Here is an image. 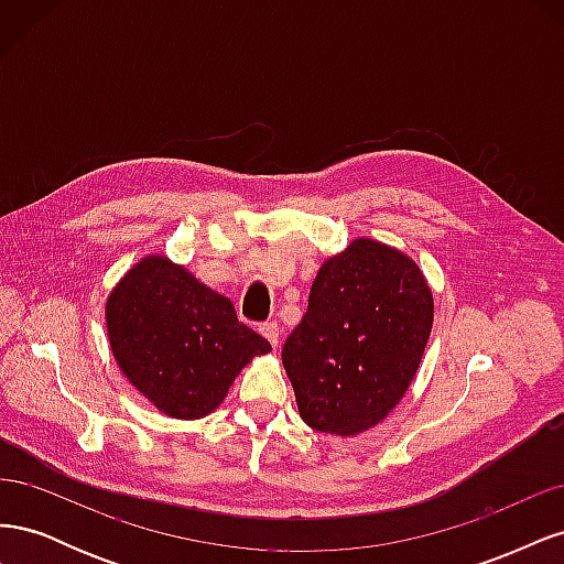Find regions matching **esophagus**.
<instances>
[{
	"mask_svg": "<svg viewBox=\"0 0 564 564\" xmlns=\"http://www.w3.org/2000/svg\"><path fill=\"white\" fill-rule=\"evenodd\" d=\"M259 332L270 340V346H280V334H282V329H280L278 322H263L261 327H259Z\"/></svg>",
	"mask_w": 564,
	"mask_h": 564,
	"instance_id": "34e87169",
	"label": "esophagus"
}]
</instances>
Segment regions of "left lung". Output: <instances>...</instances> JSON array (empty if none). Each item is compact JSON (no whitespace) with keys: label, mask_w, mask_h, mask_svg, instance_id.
Wrapping results in <instances>:
<instances>
[{"label":"left lung","mask_w":564,"mask_h":564,"mask_svg":"<svg viewBox=\"0 0 564 564\" xmlns=\"http://www.w3.org/2000/svg\"><path fill=\"white\" fill-rule=\"evenodd\" d=\"M433 329V294L402 251L355 240L322 263L282 365L301 419L357 435L383 421L416 377Z\"/></svg>","instance_id":"obj_1"}]
</instances>
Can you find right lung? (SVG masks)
Segmentation results:
<instances>
[{
  "mask_svg": "<svg viewBox=\"0 0 564 564\" xmlns=\"http://www.w3.org/2000/svg\"><path fill=\"white\" fill-rule=\"evenodd\" d=\"M106 319L119 369L174 419L214 412L251 357L270 350L226 296L164 256L127 272L108 299Z\"/></svg>",
  "mask_w": 564,
  "mask_h": 564,
  "instance_id": "right-lung-1",
  "label": "right lung"
}]
</instances>
